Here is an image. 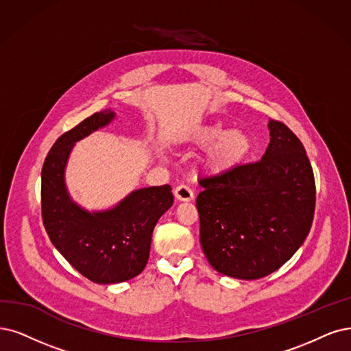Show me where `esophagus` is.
I'll list each match as a JSON object with an SVG mask.
<instances>
[{
	"label": "esophagus",
	"mask_w": 351,
	"mask_h": 351,
	"mask_svg": "<svg viewBox=\"0 0 351 351\" xmlns=\"http://www.w3.org/2000/svg\"><path fill=\"white\" fill-rule=\"evenodd\" d=\"M175 197L179 201H192L193 199V191L188 185H179L175 189Z\"/></svg>",
	"instance_id": "34e87169"
}]
</instances>
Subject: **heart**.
<instances>
[{
  "instance_id": "heart-1",
  "label": "heart",
  "mask_w": 351,
  "mask_h": 351,
  "mask_svg": "<svg viewBox=\"0 0 351 351\" xmlns=\"http://www.w3.org/2000/svg\"><path fill=\"white\" fill-rule=\"evenodd\" d=\"M198 145L208 147V167L213 172H226L239 165L250 152V138L241 132H227L221 125L206 127L195 137Z\"/></svg>"
}]
</instances>
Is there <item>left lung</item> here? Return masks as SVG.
Here are the masks:
<instances>
[{
    "label": "left lung",
    "instance_id": "1",
    "mask_svg": "<svg viewBox=\"0 0 351 351\" xmlns=\"http://www.w3.org/2000/svg\"><path fill=\"white\" fill-rule=\"evenodd\" d=\"M263 158L199 179V241L219 274L261 279L287 263L313 226L315 179L301 140L270 120Z\"/></svg>",
    "mask_w": 351,
    "mask_h": 351
}]
</instances>
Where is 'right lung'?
<instances>
[{
    "instance_id": "right-lung-1",
    "label": "right lung",
    "mask_w": 351,
    "mask_h": 351,
    "mask_svg": "<svg viewBox=\"0 0 351 351\" xmlns=\"http://www.w3.org/2000/svg\"><path fill=\"white\" fill-rule=\"evenodd\" d=\"M111 110L95 112L51 146L42 169V218L50 241L81 275L101 285L120 283L147 265L152 234L172 206L169 185L133 191L107 211L88 213L64 186V167L76 141L112 121Z\"/></svg>"
}]
</instances>
